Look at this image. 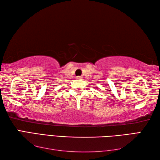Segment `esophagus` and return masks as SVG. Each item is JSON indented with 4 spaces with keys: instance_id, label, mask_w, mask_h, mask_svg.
I'll list each match as a JSON object with an SVG mask.
<instances>
[{
    "instance_id": "obj_1",
    "label": "esophagus",
    "mask_w": 160,
    "mask_h": 160,
    "mask_svg": "<svg viewBox=\"0 0 160 160\" xmlns=\"http://www.w3.org/2000/svg\"><path fill=\"white\" fill-rule=\"evenodd\" d=\"M76 78H77V79H82V77H81V76H77L76 77Z\"/></svg>"
}]
</instances>
